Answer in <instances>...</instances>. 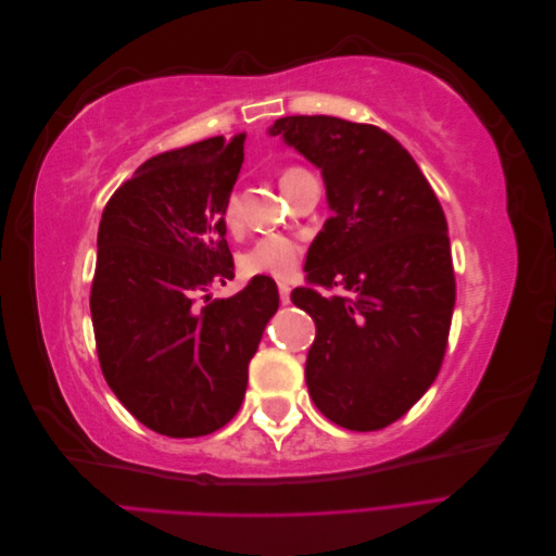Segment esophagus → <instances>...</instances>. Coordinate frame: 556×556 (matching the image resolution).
Returning a JSON list of instances; mask_svg holds the SVG:
<instances>
[{"label": "esophagus", "mask_w": 556, "mask_h": 556, "mask_svg": "<svg viewBox=\"0 0 556 556\" xmlns=\"http://www.w3.org/2000/svg\"><path fill=\"white\" fill-rule=\"evenodd\" d=\"M290 292H292V288L288 282H278V294H280L282 304H290Z\"/></svg>", "instance_id": "esophagus-1"}]
</instances>
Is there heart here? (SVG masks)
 I'll list each match as a JSON object with an SVG mask.
<instances>
[{
    "instance_id": "heart-1",
    "label": "heart",
    "mask_w": 556,
    "mask_h": 556,
    "mask_svg": "<svg viewBox=\"0 0 556 556\" xmlns=\"http://www.w3.org/2000/svg\"><path fill=\"white\" fill-rule=\"evenodd\" d=\"M301 169L292 166V169H285L280 174V185L290 182L292 176H296ZM223 223L227 231L237 233L241 231L243 225V215H241V197L239 192H231L223 206ZM304 260V245H301L296 239L290 237H262L255 243H252L248 250L241 252L239 257V268L243 276H271V278H292L296 274V268Z\"/></svg>"
}]
</instances>
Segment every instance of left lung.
<instances>
[{
    "mask_svg": "<svg viewBox=\"0 0 556 556\" xmlns=\"http://www.w3.org/2000/svg\"><path fill=\"white\" fill-rule=\"evenodd\" d=\"M271 134L323 172L333 211L308 250V285L292 292L317 327L311 399L343 429H384L422 399L445 357L457 285L441 201L376 125L288 115ZM333 283L351 296L318 292Z\"/></svg>",
    "mask_w": 556,
    "mask_h": 556,
    "instance_id": "obj_1",
    "label": "left lung"
}]
</instances>
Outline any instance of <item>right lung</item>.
I'll use <instances>...</instances> for the list:
<instances>
[{"label": "right lung", "instance_id": "1", "mask_svg": "<svg viewBox=\"0 0 556 556\" xmlns=\"http://www.w3.org/2000/svg\"><path fill=\"white\" fill-rule=\"evenodd\" d=\"M243 143L245 131L150 157L99 223L90 290L99 366L117 401L172 439L213 433L237 415L248 364L278 311L266 276L229 299L206 296L233 278L223 206Z\"/></svg>", "mask_w": 556, "mask_h": 556}]
</instances>
